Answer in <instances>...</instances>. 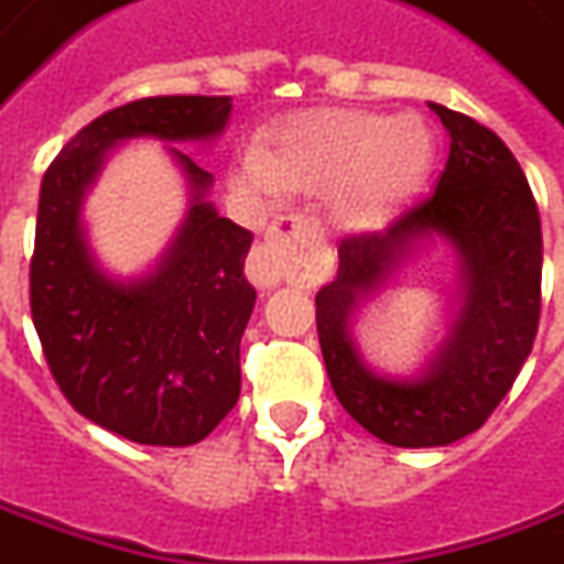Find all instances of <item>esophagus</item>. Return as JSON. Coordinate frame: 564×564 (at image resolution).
Listing matches in <instances>:
<instances>
[{"instance_id": "obj_1", "label": "esophagus", "mask_w": 564, "mask_h": 564, "mask_svg": "<svg viewBox=\"0 0 564 564\" xmlns=\"http://www.w3.org/2000/svg\"><path fill=\"white\" fill-rule=\"evenodd\" d=\"M319 238V223L304 214H289L267 229L263 241L248 260V275L260 289H273L282 279H294L310 270V251Z\"/></svg>"}]
</instances>
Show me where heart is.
I'll use <instances>...</instances> for the list:
<instances>
[{
  "mask_svg": "<svg viewBox=\"0 0 564 564\" xmlns=\"http://www.w3.org/2000/svg\"><path fill=\"white\" fill-rule=\"evenodd\" d=\"M437 142L425 120L379 111H316L294 120L267 151H245L241 188L260 198L279 192L335 195L350 229H372L406 204L432 176Z\"/></svg>",
  "mask_w": 564,
  "mask_h": 564,
  "instance_id": "heart-1",
  "label": "heart"
}]
</instances>
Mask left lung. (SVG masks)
Returning <instances> with one entry per match:
<instances>
[{
  "mask_svg": "<svg viewBox=\"0 0 564 564\" xmlns=\"http://www.w3.org/2000/svg\"><path fill=\"white\" fill-rule=\"evenodd\" d=\"M449 132V158L429 198L388 229L344 238L338 275L316 294V332L335 394L369 434L394 447H447L478 432L509 394L540 323L538 202L516 154L478 120L429 101ZM460 254V310L419 377H381L359 357L349 313L422 240Z\"/></svg>",
  "mask_w": 564,
  "mask_h": 564,
  "instance_id": "left-lung-1",
  "label": "left lung"
}]
</instances>
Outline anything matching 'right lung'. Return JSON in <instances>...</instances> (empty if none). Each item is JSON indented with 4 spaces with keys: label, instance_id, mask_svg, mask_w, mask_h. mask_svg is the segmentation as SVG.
Segmentation results:
<instances>
[{
    "label": "right lung",
    "instance_id": "1",
    "mask_svg": "<svg viewBox=\"0 0 564 564\" xmlns=\"http://www.w3.org/2000/svg\"><path fill=\"white\" fill-rule=\"evenodd\" d=\"M229 96H154L96 117L48 164L30 260V313L67 403L132 444H198L236 406L238 344L257 291L245 279L254 236L207 202L214 176L170 145L188 210L161 263L139 279L98 267L79 220L108 151L127 139L207 142Z\"/></svg>",
    "mask_w": 564,
    "mask_h": 564
}]
</instances>
